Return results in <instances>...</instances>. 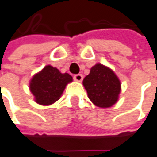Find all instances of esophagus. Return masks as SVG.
Listing matches in <instances>:
<instances>
[{
	"instance_id": "obj_1",
	"label": "esophagus",
	"mask_w": 157,
	"mask_h": 157,
	"mask_svg": "<svg viewBox=\"0 0 157 157\" xmlns=\"http://www.w3.org/2000/svg\"><path fill=\"white\" fill-rule=\"evenodd\" d=\"M73 78H74L75 81L80 82V81L83 79V75H82V74H76V75H74Z\"/></svg>"
}]
</instances>
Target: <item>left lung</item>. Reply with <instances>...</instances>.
<instances>
[{"instance_id": "8db88e82", "label": "left lung", "mask_w": 157, "mask_h": 157, "mask_svg": "<svg viewBox=\"0 0 157 157\" xmlns=\"http://www.w3.org/2000/svg\"><path fill=\"white\" fill-rule=\"evenodd\" d=\"M83 85L87 95L96 106L107 108L113 105L121 92V82L114 72L102 64H95L85 77Z\"/></svg>"}]
</instances>
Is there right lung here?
Instances as JSON below:
<instances>
[{
	"label": "right lung",
	"instance_id": "right-lung-1",
	"mask_svg": "<svg viewBox=\"0 0 157 157\" xmlns=\"http://www.w3.org/2000/svg\"><path fill=\"white\" fill-rule=\"evenodd\" d=\"M72 81L68 73H61L51 65L45 66L30 81V91L39 105H52L61 97L66 85Z\"/></svg>",
	"mask_w": 157,
	"mask_h": 157
}]
</instances>
